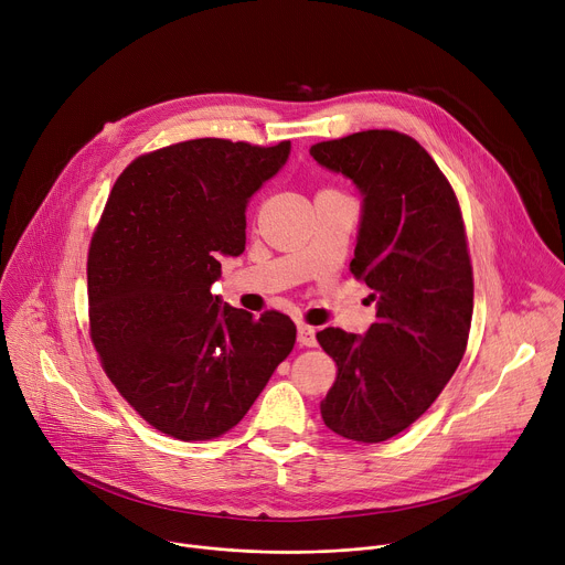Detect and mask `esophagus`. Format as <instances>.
Here are the masks:
<instances>
[{"label":"esophagus","instance_id":"esophagus-1","mask_svg":"<svg viewBox=\"0 0 565 565\" xmlns=\"http://www.w3.org/2000/svg\"><path fill=\"white\" fill-rule=\"evenodd\" d=\"M298 343L308 345V349H315V345H317V330L312 326L300 323L298 326Z\"/></svg>","mask_w":565,"mask_h":565}]
</instances>
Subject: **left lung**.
Instances as JSON below:
<instances>
[{"label": "left lung", "instance_id": "obj_1", "mask_svg": "<svg viewBox=\"0 0 565 565\" xmlns=\"http://www.w3.org/2000/svg\"><path fill=\"white\" fill-rule=\"evenodd\" d=\"M310 156L362 194L351 271L375 302L364 334L317 332L337 362L321 418L343 439L380 444L427 412L463 358L472 269L461 210L437 162L398 131L319 142Z\"/></svg>", "mask_w": 565, "mask_h": 565}]
</instances>
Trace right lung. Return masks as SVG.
Returning <instances> with one entry per match:
<instances>
[{
  "label": "right lung",
  "mask_w": 565,
  "mask_h": 565,
  "mask_svg": "<svg viewBox=\"0 0 565 565\" xmlns=\"http://www.w3.org/2000/svg\"><path fill=\"white\" fill-rule=\"evenodd\" d=\"M291 142L201 138L140 156L117 179L88 255L90 334L117 392L181 441L235 427L291 353L296 326L212 294L246 246V205Z\"/></svg>",
  "instance_id": "right-lung-1"
}]
</instances>
